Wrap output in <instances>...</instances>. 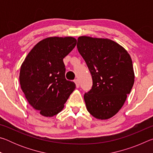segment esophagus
<instances>
[{"label": "esophagus", "mask_w": 153, "mask_h": 153, "mask_svg": "<svg viewBox=\"0 0 153 153\" xmlns=\"http://www.w3.org/2000/svg\"><path fill=\"white\" fill-rule=\"evenodd\" d=\"M74 82H75V84H76V87L77 88H79V80L77 79H76L74 80Z\"/></svg>", "instance_id": "1"}]
</instances>
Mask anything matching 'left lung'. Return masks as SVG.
<instances>
[{
	"label": "left lung",
	"mask_w": 153,
	"mask_h": 153,
	"mask_svg": "<svg viewBox=\"0 0 153 153\" xmlns=\"http://www.w3.org/2000/svg\"><path fill=\"white\" fill-rule=\"evenodd\" d=\"M77 51L92 78V86L84 94L88 112L98 120L112 117L122 107L134 83L130 56L113 40L80 36Z\"/></svg>",
	"instance_id": "1"
}]
</instances>
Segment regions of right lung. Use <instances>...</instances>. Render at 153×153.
I'll return each instance as SVG.
<instances>
[{
	"instance_id": "obj_1",
	"label": "right lung",
	"mask_w": 153,
	"mask_h": 153,
	"mask_svg": "<svg viewBox=\"0 0 153 153\" xmlns=\"http://www.w3.org/2000/svg\"><path fill=\"white\" fill-rule=\"evenodd\" d=\"M74 38L51 37L35 45L20 69L19 82L32 107L45 117H53L63 109L76 88L65 79L63 59L73 50Z\"/></svg>"
}]
</instances>
